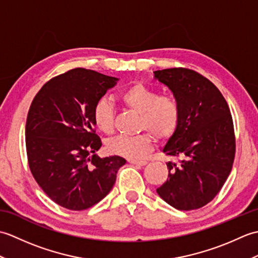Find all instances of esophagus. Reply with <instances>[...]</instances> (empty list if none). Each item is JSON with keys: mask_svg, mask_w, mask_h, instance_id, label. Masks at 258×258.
<instances>
[{"mask_svg": "<svg viewBox=\"0 0 258 258\" xmlns=\"http://www.w3.org/2000/svg\"><path fill=\"white\" fill-rule=\"evenodd\" d=\"M131 164H133V165H139V166H144L147 164L146 161H136V160H130L128 161Z\"/></svg>", "mask_w": 258, "mask_h": 258, "instance_id": "34e87169", "label": "esophagus"}]
</instances>
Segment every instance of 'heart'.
Listing matches in <instances>:
<instances>
[{
  "mask_svg": "<svg viewBox=\"0 0 258 258\" xmlns=\"http://www.w3.org/2000/svg\"><path fill=\"white\" fill-rule=\"evenodd\" d=\"M124 105L140 114V130L146 132L134 136L119 135L107 142V150L131 160L144 157L154 143L153 136L166 140L178 127L180 109L177 101L172 96H160L158 92L144 84H134L119 95ZM93 119L97 128L104 134L114 132L115 109L107 98L102 97L93 108Z\"/></svg>",
  "mask_w": 258,
  "mask_h": 258,
  "instance_id": "obj_1",
  "label": "heart"
}]
</instances>
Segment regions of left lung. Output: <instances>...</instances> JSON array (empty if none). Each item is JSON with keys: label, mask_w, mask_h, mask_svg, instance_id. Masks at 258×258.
<instances>
[{"label": "left lung", "mask_w": 258, "mask_h": 258, "mask_svg": "<svg viewBox=\"0 0 258 258\" xmlns=\"http://www.w3.org/2000/svg\"><path fill=\"white\" fill-rule=\"evenodd\" d=\"M154 79L172 91L180 109L178 127L162 149L178 163H166L168 178L156 191L176 210H197L217 195L232 171L231 111L217 87L194 71H155Z\"/></svg>", "instance_id": "left-lung-1"}]
</instances>
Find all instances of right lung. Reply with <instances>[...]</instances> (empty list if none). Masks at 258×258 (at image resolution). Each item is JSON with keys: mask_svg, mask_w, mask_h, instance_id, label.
I'll use <instances>...</instances> for the list:
<instances>
[{"mask_svg": "<svg viewBox=\"0 0 258 258\" xmlns=\"http://www.w3.org/2000/svg\"><path fill=\"white\" fill-rule=\"evenodd\" d=\"M118 79L74 69L42 86L29 109L25 143L29 166L40 187L59 206L83 211L102 201L126 163L101 158L93 108Z\"/></svg>", "mask_w": 258, "mask_h": 258, "instance_id": "1", "label": "right lung"}]
</instances>
